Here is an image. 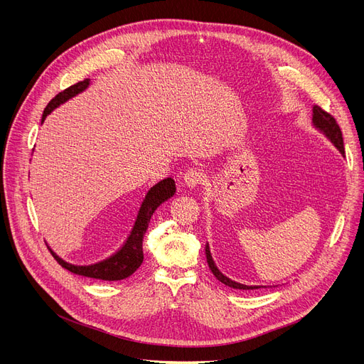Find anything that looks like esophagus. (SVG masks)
<instances>
[{
  "label": "esophagus",
  "mask_w": 364,
  "mask_h": 364,
  "mask_svg": "<svg viewBox=\"0 0 364 364\" xmlns=\"http://www.w3.org/2000/svg\"><path fill=\"white\" fill-rule=\"evenodd\" d=\"M183 180H184L187 187L193 188V187H196V186H199L202 183L203 177H202V172L200 171H198L196 168H192V169H187L186 171Z\"/></svg>",
  "instance_id": "34e87169"
}]
</instances>
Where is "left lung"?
I'll return each mask as SVG.
<instances>
[{"instance_id":"left-lung-1","label":"left lung","mask_w":364,"mask_h":364,"mask_svg":"<svg viewBox=\"0 0 364 364\" xmlns=\"http://www.w3.org/2000/svg\"><path fill=\"white\" fill-rule=\"evenodd\" d=\"M313 121H314V125L321 129L326 136L331 139V141L339 149V151L342 153V155H346V149H343V140H342V132H341V128L336 122V119L332 117L331 113H328L326 110H323L321 107L318 106H314L313 107ZM205 252H206V261H208V265L209 269H211L213 274L221 282L224 283L225 286H230V288L233 289H258V286H247V284H240L237 282H233L228 277H225L213 261V257H211V252H209V247L208 245L205 246Z\"/></svg>"}]
</instances>
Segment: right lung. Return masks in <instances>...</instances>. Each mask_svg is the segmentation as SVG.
<instances>
[{"instance_id":"right-lung-1","label":"right lung","mask_w":364,"mask_h":364,"mask_svg":"<svg viewBox=\"0 0 364 364\" xmlns=\"http://www.w3.org/2000/svg\"><path fill=\"white\" fill-rule=\"evenodd\" d=\"M90 84V80H84L76 82L70 87H68L66 90L60 91L55 97L51 99V102L47 105V107L44 109L43 113V119L41 122H44L47 114L55 109L59 105H62L63 102L69 100L73 95H76L78 92L84 91ZM176 193V183L172 178H165L162 181H159L156 186H153L149 193L146 195V199L141 203V208L137 215V221L134 224L132 232L128 237V240L125 242V245L121 247V251H118L113 257L92 264V265H72L65 262L62 258L57 257L54 252L53 257L55 258V261L59 262L62 267H65L66 270L80 274V276H85V277H91V279H100V280H122L129 277L134 272H136L139 267L143 262V236L147 230L150 218L153 215V213L156 211V208L165 202L166 199H169L172 195Z\"/></svg>"}]
</instances>
